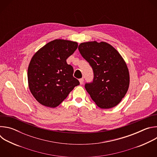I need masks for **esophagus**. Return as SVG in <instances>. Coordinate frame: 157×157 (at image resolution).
Here are the masks:
<instances>
[{"label":"esophagus","instance_id":"34e87169","mask_svg":"<svg viewBox=\"0 0 157 157\" xmlns=\"http://www.w3.org/2000/svg\"><path fill=\"white\" fill-rule=\"evenodd\" d=\"M79 81L80 84H83V82H84V79H83V78H81V79H79Z\"/></svg>","mask_w":157,"mask_h":157}]
</instances>
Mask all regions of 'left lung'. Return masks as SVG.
<instances>
[{"instance_id": "1", "label": "left lung", "mask_w": 157, "mask_h": 157, "mask_svg": "<svg viewBox=\"0 0 157 157\" xmlns=\"http://www.w3.org/2000/svg\"><path fill=\"white\" fill-rule=\"evenodd\" d=\"M78 49L94 73L93 81L85 84L87 92L101 109L116 106L126 94L130 83L128 70L123 58L104 41L81 43Z\"/></svg>"}]
</instances>
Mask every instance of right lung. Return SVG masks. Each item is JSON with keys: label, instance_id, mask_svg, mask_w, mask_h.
<instances>
[{"label": "right lung", "instance_id": "obj_1", "mask_svg": "<svg viewBox=\"0 0 157 157\" xmlns=\"http://www.w3.org/2000/svg\"><path fill=\"white\" fill-rule=\"evenodd\" d=\"M78 43L56 39L38 50L28 68L30 91L41 105L55 108L79 84L73 77V68L66 59L78 48Z\"/></svg>", "mask_w": 157, "mask_h": 157}]
</instances>
